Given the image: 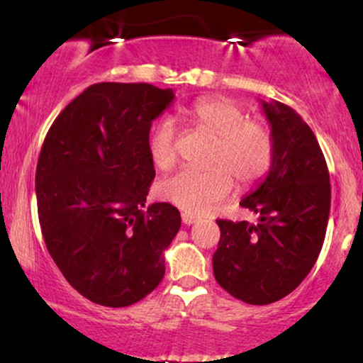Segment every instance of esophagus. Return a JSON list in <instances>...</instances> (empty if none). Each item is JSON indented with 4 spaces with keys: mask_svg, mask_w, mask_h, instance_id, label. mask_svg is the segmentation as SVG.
<instances>
[{
    "mask_svg": "<svg viewBox=\"0 0 363 363\" xmlns=\"http://www.w3.org/2000/svg\"><path fill=\"white\" fill-rule=\"evenodd\" d=\"M181 218H182V223H184V225H193L194 222H198V216L189 213V211H182Z\"/></svg>",
    "mask_w": 363,
    "mask_h": 363,
    "instance_id": "34e87169",
    "label": "esophagus"
}]
</instances>
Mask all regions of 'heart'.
Here are the masks:
<instances>
[{"mask_svg": "<svg viewBox=\"0 0 363 363\" xmlns=\"http://www.w3.org/2000/svg\"><path fill=\"white\" fill-rule=\"evenodd\" d=\"M181 119L213 136L208 170L182 169L158 184V196L191 213H206L227 198L235 181L249 186L269 170L273 160V136L268 126L249 119L247 112L227 99H201ZM176 126L162 119L153 129L148 152L153 165L167 170L176 164Z\"/></svg>", "mask_w": 363, "mask_h": 363, "instance_id": "heart-1", "label": "heart"}]
</instances>
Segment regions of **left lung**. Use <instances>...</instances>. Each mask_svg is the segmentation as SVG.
<instances>
[{"label":"left lung","mask_w":363,"mask_h":363,"mask_svg":"<svg viewBox=\"0 0 363 363\" xmlns=\"http://www.w3.org/2000/svg\"><path fill=\"white\" fill-rule=\"evenodd\" d=\"M261 106L272 126V167L240 201L259 222L216 220L220 242L213 254L218 285L252 306L280 301L309 274L331 206L328 165L312 129L285 104Z\"/></svg>","instance_id":"left-lung-1"}]
</instances>
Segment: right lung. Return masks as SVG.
Wrapping results in <instances>:
<instances>
[{
    "label": "right lung",
    "mask_w": 363,
    "mask_h": 363,
    "mask_svg": "<svg viewBox=\"0 0 363 363\" xmlns=\"http://www.w3.org/2000/svg\"><path fill=\"white\" fill-rule=\"evenodd\" d=\"M172 101V90L150 83H95L45 135L35 170L45 247L69 285L99 306H131L164 278L181 213L145 203L155 179L150 128Z\"/></svg>",
    "instance_id": "right-lung-1"
}]
</instances>
